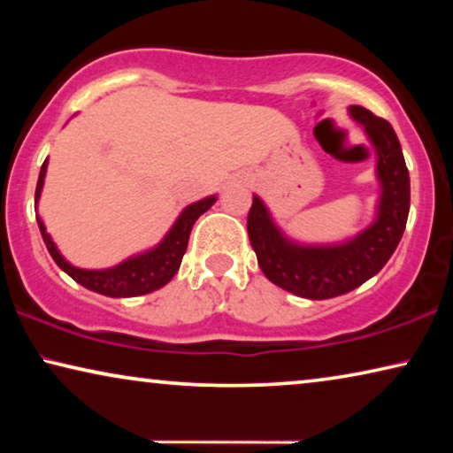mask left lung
Instances as JSON below:
<instances>
[{
    "label": "left lung",
    "instance_id": "obj_1",
    "mask_svg": "<svg viewBox=\"0 0 453 453\" xmlns=\"http://www.w3.org/2000/svg\"><path fill=\"white\" fill-rule=\"evenodd\" d=\"M349 113L365 127L377 154L381 194L373 225L344 243L301 245L284 237L257 196L247 216V233L265 278L303 299L324 301L361 287L388 264L406 228L411 177L398 135L365 107L352 104Z\"/></svg>",
    "mask_w": 453,
    "mask_h": 453
}]
</instances>
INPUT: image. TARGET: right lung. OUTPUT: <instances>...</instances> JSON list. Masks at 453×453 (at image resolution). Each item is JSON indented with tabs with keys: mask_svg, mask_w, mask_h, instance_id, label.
Instances as JSON below:
<instances>
[{
	"mask_svg": "<svg viewBox=\"0 0 453 453\" xmlns=\"http://www.w3.org/2000/svg\"><path fill=\"white\" fill-rule=\"evenodd\" d=\"M45 173H47V160L41 166L39 181H36L35 202H39L41 197L42 183H45ZM214 202H216V196H208L200 202L189 203V206L179 214L175 225L171 226V231L165 234V239L160 241L157 247L140 253V256L129 257L126 262L117 264L113 268H107V270H82V268H76V265H72L64 256H61L58 247H55L51 237H49L45 225H42V220L36 219V222H39L42 241H45L49 253H51L55 264H58L67 276H72L78 284H82V287H86L88 290H95L98 295L115 296V299H119V296H138V295L152 293V290H158L177 274L179 265H181L183 253L188 250L189 233L191 228H194V222L200 219L206 210L212 208Z\"/></svg>",
	"mask_w": 453,
	"mask_h": 453,
	"instance_id": "obj_1",
	"label": "right lung"
}]
</instances>
